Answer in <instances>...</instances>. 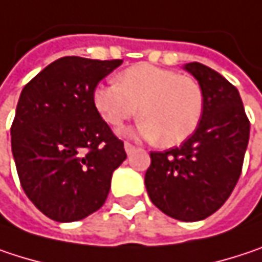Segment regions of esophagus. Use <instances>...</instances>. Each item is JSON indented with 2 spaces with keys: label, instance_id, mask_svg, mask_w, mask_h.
<instances>
[{
  "label": "esophagus",
  "instance_id": "esophagus-1",
  "mask_svg": "<svg viewBox=\"0 0 262 262\" xmlns=\"http://www.w3.org/2000/svg\"><path fill=\"white\" fill-rule=\"evenodd\" d=\"M124 150H126L127 155H130V153H133L136 150V147L133 144H130V142H124Z\"/></svg>",
  "mask_w": 262,
  "mask_h": 262
}]
</instances>
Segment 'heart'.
Returning <instances> with one entry per match:
<instances>
[{
	"label": "heart",
	"instance_id": "1",
	"mask_svg": "<svg viewBox=\"0 0 262 262\" xmlns=\"http://www.w3.org/2000/svg\"><path fill=\"white\" fill-rule=\"evenodd\" d=\"M93 102L114 127L133 118L139 107L142 118L135 133L145 139L159 138L163 147H174L192 136L205 105L202 86L195 78L148 62L123 70L115 83L97 86Z\"/></svg>",
	"mask_w": 262,
	"mask_h": 262
}]
</instances>
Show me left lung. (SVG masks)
I'll return each mask as SVG.
<instances>
[{
  "label": "left lung",
  "mask_w": 262,
  "mask_h": 262,
  "mask_svg": "<svg viewBox=\"0 0 262 262\" xmlns=\"http://www.w3.org/2000/svg\"><path fill=\"white\" fill-rule=\"evenodd\" d=\"M204 91L198 129L180 147L151 151L145 187L156 207L169 217L196 222L217 211L240 179L250 123L238 90L216 70L189 62Z\"/></svg>",
  "instance_id": "1"
}]
</instances>
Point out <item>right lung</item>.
<instances>
[{"label": "right lung", "mask_w": 262, "mask_h": 262, "mask_svg": "<svg viewBox=\"0 0 262 262\" xmlns=\"http://www.w3.org/2000/svg\"><path fill=\"white\" fill-rule=\"evenodd\" d=\"M121 62L62 57L20 93L12 153L25 195L52 221L75 222L97 211L127 157L93 102L97 83Z\"/></svg>", "instance_id": "add662e5"}]
</instances>
